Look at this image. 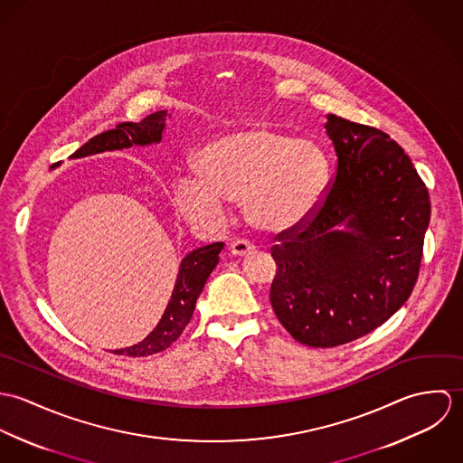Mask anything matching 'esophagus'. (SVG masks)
Returning <instances> with one entry per match:
<instances>
[{
  "mask_svg": "<svg viewBox=\"0 0 463 463\" xmlns=\"http://www.w3.org/2000/svg\"><path fill=\"white\" fill-rule=\"evenodd\" d=\"M253 250H255V246H253L251 242L244 241V239H237V241H233V242L230 244V253H232L233 257H246V255L251 253Z\"/></svg>",
  "mask_w": 463,
  "mask_h": 463,
  "instance_id": "1",
  "label": "esophagus"
}]
</instances>
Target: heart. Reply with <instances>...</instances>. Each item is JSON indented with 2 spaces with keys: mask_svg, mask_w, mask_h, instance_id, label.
<instances>
[{
  "mask_svg": "<svg viewBox=\"0 0 463 463\" xmlns=\"http://www.w3.org/2000/svg\"><path fill=\"white\" fill-rule=\"evenodd\" d=\"M196 176L173 189L178 213L199 230H217L226 202L241 201L248 222L267 235H285L305 224L326 194L330 165L307 138L272 128L230 133L196 155Z\"/></svg>",
  "mask_w": 463,
  "mask_h": 463,
  "instance_id": "b5f03b06",
  "label": "heart"
}]
</instances>
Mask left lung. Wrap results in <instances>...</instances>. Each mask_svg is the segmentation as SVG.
I'll list each match as a JSON object with an SVG mask.
<instances>
[{"label":"left lung","mask_w":463,"mask_h":463,"mask_svg":"<svg viewBox=\"0 0 463 463\" xmlns=\"http://www.w3.org/2000/svg\"><path fill=\"white\" fill-rule=\"evenodd\" d=\"M326 132L336 155L328 193L270 248L272 310L310 347L347 344L396 314L415 287L430 222L428 189L396 140L333 114Z\"/></svg>","instance_id":"left-lung-1"}]
</instances>
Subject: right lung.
I'll use <instances>...</instances> for the list:
<instances>
[{"label": "right lung", "mask_w": 463, "mask_h": 463, "mask_svg": "<svg viewBox=\"0 0 463 463\" xmlns=\"http://www.w3.org/2000/svg\"><path fill=\"white\" fill-rule=\"evenodd\" d=\"M165 118L167 110H160L144 118L140 123H119L114 130L92 137L80 149H76L71 155V158H81L94 153L132 147L133 144L146 146L151 142H160L165 127ZM222 246V242H213L210 246L198 248L193 253H189L180 264L171 301L167 303V308L156 328L142 342L125 349H116L112 353L119 356L138 358L167 349L189 325L196 308L199 294L206 283V278L219 262V253Z\"/></svg>", "instance_id": "add662e5"}]
</instances>
